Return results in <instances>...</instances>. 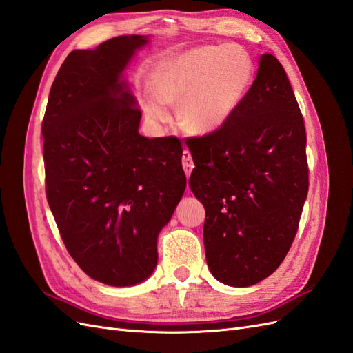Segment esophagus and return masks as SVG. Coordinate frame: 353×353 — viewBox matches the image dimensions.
<instances>
[{"instance_id":"34e87169","label":"esophagus","mask_w":353,"mask_h":353,"mask_svg":"<svg viewBox=\"0 0 353 353\" xmlns=\"http://www.w3.org/2000/svg\"><path fill=\"white\" fill-rule=\"evenodd\" d=\"M183 168H184V170H185V175H187V178L190 176L192 170H193V168H194V163H193V159H192V154H190V151H188L187 148H185V150H184V152H183Z\"/></svg>"}]
</instances>
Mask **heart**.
<instances>
[{"instance_id": "obj_1", "label": "heart", "mask_w": 353, "mask_h": 353, "mask_svg": "<svg viewBox=\"0 0 353 353\" xmlns=\"http://www.w3.org/2000/svg\"><path fill=\"white\" fill-rule=\"evenodd\" d=\"M254 65L238 45L199 46L160 61L151 87L141 92L143 114L166 121V105H181V123L188 132L212 133L226 125L250 91Z\"/></svg>"}]
</instances>
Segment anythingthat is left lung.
<instances>
[{
	"label": "left lung",
	"mask_w": 353,
	"mask_h": 353,
	"mask_svg": "<svg viewBox=\"0 0 353 353\" xmlns=\"http://www.w3.org/2000/svg\"><path fill=\"white\" fill-rule=\"evenodd\" d=\"M185 143L196 166L188 185L206 214V263L225 285H256L286 257L308 192L304 118L279 59L263 54L230 121Z\"/></svg>",
	"instance_id": "obj_1"
}]
</instances>
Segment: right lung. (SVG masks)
<instances>
[{"label":"right lung","instance_id":"obj_1","mask_svg":"<svg viewBox=\"0 0 353 353\" xmlns=\"http://www.w3.org/2000/svg\"><path fill=\"white\" fill-rule=\"evenodd\" d=\"M145 36L73 50L41 123L46 197L67 252L91 279L133 286L157 265V236L185 190L183 145L139 134L121 73Z\"/></svg>","mask_w":353,"mask_h":353}]
</instances>
